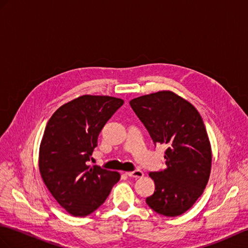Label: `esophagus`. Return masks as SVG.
<instances>
[{"label":"esophagus","mask_w":248,"mask_h":248,"mask_svg":"<svg viewBox=\"0 0 248 248\" xmlns=\"http://www.w3.org/2000/svg\"><path fill=\"white\" fill-rule=\"evenodd\" d=\"M126 174H127L128 177H131V178H142L144 176V172L142 170H135V171H130V172H126Z\"/></svg>","instance_id":"1"}]
</instances>
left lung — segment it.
I'll return each instance as SVG.
<instances>
[{"instance_id":"obj_1","label":"left lung","mask_w":248,"mask_h":248,"mask_svg":"<svg viewBox=\"0 0 248 248\" xmlns=\"http://www.w3.org/2000/svg\"><path fill=\"white\" fill-rule=\"evenodd\" d=\"M129 104L153 142L167 145L166 168L149 172L155 188L146 203L165 217L182 215L203 194L211 170V146L200 113L170 90L139 96Z\"/></svg>"}]
</instances>
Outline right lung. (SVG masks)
Wrapping results in <instances>:
<instances>
[{
  "instance_id": "right-lung-1",
  "label": "right lung",
  "mask_w": 248,
  "mask_h": 248,
  "mask_svg": "<svg viewBox=\"0 0 248 248\" xmlns=\"http://www.w3.org/2000/svg\"><path fill=\"white\" fill-rule=\"evenodd\" d=\"M122 99L85 94L62 105L48 121L39 152V170L52 197L74 217L98 209L120 173L89 166L102 128Z\"/></svg>"
}]
</instances>
